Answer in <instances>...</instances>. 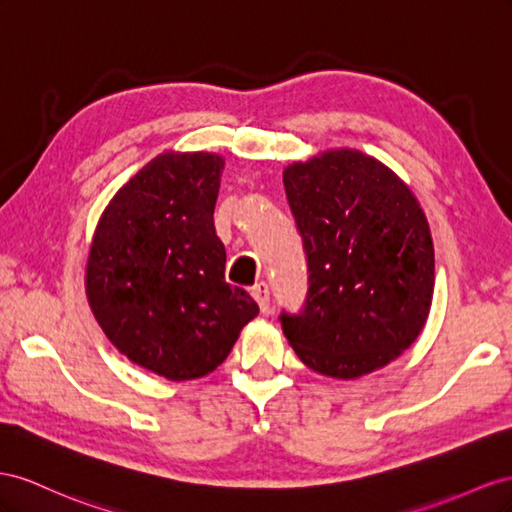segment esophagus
I'll list each match as a JSON object with an SVG mask.
<instances>
[{
	"instance_id": "obj_1",
	"label": "esophagus",
	"mask_w": 512,
	"mask_h": 512,
	"mask_svg": "<svg viewBox=\"0 0 512 512\" xmlns=\"http://www.w3.org/2000/svg\"><path fill=\"white\" fill-rule=\"evenodd\" d=\"M251 296L257 300L261 313H268L270 311V287L261 281V283H255L251 287Z\"/></svg>"
}]
</instances>
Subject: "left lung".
<instances>
[{
	"label": "left lung",
	"instance_id": "1",
	"mask_svg": "<svg viewBox=\"0 0 512 512\" xmlns=\"http://www.w3.org/2000/svg\"><path fill=\"white\" fill-rule=\"evenodd\" d=\"M283 184L309 270L300 313H281L289 345L328 377L386 367L431 309L435 257L420 203L397 173L347 148L289 165Z\"/></svg>",
	"mask_w": 512,
	"mask_h": 512
}]
</instances>
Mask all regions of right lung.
I'll use <instances>...</instances> for the list:
<instances>
[{
	"instance_id": "right-lung-1",
	"label": "right lung",
	"mask_w": 512,
	"mask_h": 512,
	"mask_svg": "<svg viewBox=\"0 0 512 512\" xmlns=\"http://www.w3.org/2000/svg\"><path fill=\"white\" fill-rule=\"evenodd\" d=\"M225 160L165 152L102 212L85 289L109 341L171 382L212 373L259 306L225 281L214 206Z\"/></svg>"
}]
</instances>
